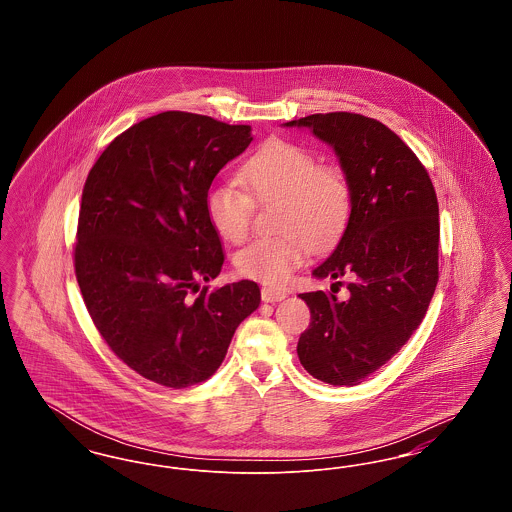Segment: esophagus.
Segmentation results:
<instances>
[{"mask_svg":"<svg viewBox=\"0 0 512 512\" xmlns=\"http://www.w3.org/2000/svg\"><path fill=\"white\" fill-rule=\"evenodd\" d=\"M261 297L265 303H276V301H282L288 297L286 290H274V288H263L261 290Z\"/></svg>","mask_w":512,"mask_h":512,"instance_id":"34e87169","label":"esophagus"}]
</instances>
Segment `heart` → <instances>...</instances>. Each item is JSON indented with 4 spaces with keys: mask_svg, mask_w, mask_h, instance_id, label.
Here are the masks:
<instances>
[{
    "mask_svg": "<svg viewBox=\"0 0 512 512\" xmlns=\"http://www.w3.org/2000/svg\"><path fill=\"white\" fill-rule=\"evenodd\" d=\"M238 180L255 201H280L276 238H261L236 255L238 272L265 286H282L305 261L307 245L318 249L340 236L351 209L345 174L320 165L307 147L270 140L238 172ZM248 195V196H249ZM232 186H215L207 194V217L222 240L244 242L253 219V201Z\"/></svg>",
    "mask_w": 512,
    "mask_h": 512,
    "instance_id": "obj_1",
    "label": "heart"
}]
</instances>
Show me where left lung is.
Instances as JSON below:
<instances>
[{
	"label": "left lung",
	"mask_w": 512,
	"mask_h": 512,
	"mask_svg": "<svg viewBox=\"0 0 512 512\" xmlns=\"http://www.w3.org/2000/svg\"><path fill=\"white\" fill-rule=\"evenodd\" d=\"M309 128L340 159L351 213L332 255L313 276L332 292L299 293L311 311L297 355L330 386H357L413 336L438 284L439 209L422 163L386 124L355 113L286 122ZM352 282L337 297L340 278Z\"/></svg>",
	"instance_id": "8db88e82"
}]
</instances>
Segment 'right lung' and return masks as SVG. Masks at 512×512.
Returning a JSON list of instances; mask_svg holds the SVG:
<instances>
[{"mask_svg":"<svg viewBox=\"0 0 512 512\" xmlns=\"http://www.w3.org/2000/svg\"><path fill=\"white\" fill-rule=\"evenodd\" d=\"M251 140L249 124L167 111L117 136L86 178L74 247L84 303L122 363L165 388L209 380L261 303L251 280L191 297L224 263L209 188Z\"/></svg>","mask_w":512,"mask_h":512,"instance_id":"add662e5","label":"right lung"}]
</instances>
